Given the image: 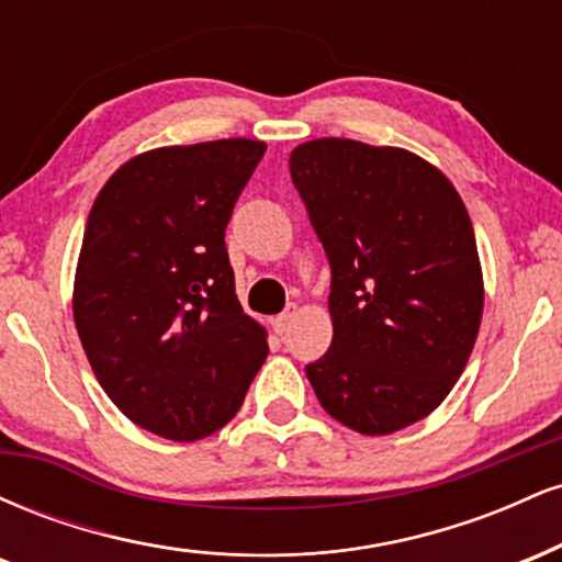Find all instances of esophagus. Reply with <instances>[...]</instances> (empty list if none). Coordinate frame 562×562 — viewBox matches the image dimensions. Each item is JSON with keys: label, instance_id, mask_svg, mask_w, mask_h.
<instances>
[{"label": "esophagus", "instance_id": "1", "mask_svg": "<svg viewBox=\"0 0 562 562\" xmlns=\"http://www.w3.org/2000/svg\"><path fill=\"white\" fill-rule=\"evenodd\" d=\"M295 314H299V308H295V306H288L285 312H282V314H277L274 322H272V325H274V333L285 335V333L290 330V325H293Z\"/></svg>", "mask_w": 562, "mask_h": 562}]
</instances>
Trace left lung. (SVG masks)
<instances>
[{
  "label": "left lung",
  "mask_w": 562,
  "mask_h": 562,
  "mask_svg": "<svg viewBox=\"0 0 562 562\" xmlns=\"http://www.w3.org/2000/svg\"><path fill=\"white\" fill-rule=\"evenodd\" d=\"M290 177L330 261L333 344L306 378L322 409L364 436L423 420L479 338L473 224L436 166L402 147L312 139Z\"/></svg>",
  "instance_id": "8db88e82"
}]
</instances>
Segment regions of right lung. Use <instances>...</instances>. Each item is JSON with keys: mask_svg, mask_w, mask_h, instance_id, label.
<instances>
[{"mask_svg": "<svg viewBox=\"0 0 562 562\" xmlns=\"http://www.w3.org/2000/svg\"><path fill=\"white\" fill-rule=\"evenodd\" d=\"M267 145L216 139L126 160L89 211L74 319L102 391L139 428L198 441L267 359L235 295L224 229Z\"/></svg>", "mask_w": 562, "mask_h": 562, "instance_id": "right-lung-1", "label": "right lung"}]
</instances>
